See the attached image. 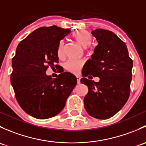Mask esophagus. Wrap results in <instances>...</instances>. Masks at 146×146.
<instances>
[{"instance_id":"obj_1","label":"esophagus","mask_w":146,"mask_h":146,"mask_svg":"<svg viewBox=\"0 0 146 146\" xmlns=\"http://www.w3.org/2000/svg\"><path fill=\"white\" fill-rule=\"evenodd\" d=\"M76 78H77L78 84H79L80 82V77H76Z\"/></svg>"}]
</instances>
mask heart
Returning a JSON list of instances; mask_svg holds the SVG:
<instances>
[{"instance_id":"b5f03b06","label":"heart","mask_w":146,"mask_h":146,"mask_svg":"<svg viewBox=\"0 0 146 146\" xmlns=\"http://www.w3.org/2000/svg\"><path fill=\"white\" fill-rule=\"evenodd\" d=\"M73 39L77 43L82 46L88 48L90 47V44L92 42V37L90 33L86 30H78L75 32L73 35ZM64 53V42L61 41L58 44L57 49V55L58 57H62ZM84 65L82 61H68L65 65V68L68 72L72 73H78L79 70L82 68Z\"/></svg>"}]
</instances>
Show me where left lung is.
<instances>
[{"label": "left lung", "instance_id": "obj_1", "mask_svg": "<svg viewBox=\"0 0 146 146\" xmlns=\"http://www.w3.org/2000/svg\"><path fill=\"white\" fill-rule=\"evenodd\" d=\"M92 35L98 44L92 59L88 60L82 70L85 78L80 82L88 87L84 104L91 117L107 119L117 114L129 99L133 61L126 44L114 32L97 29L92 31ZM91 75L99 77L100 81L95 82L85 78Z\"/></svg>", "mask_w": 146, "mask_h": 146}]
</instances>
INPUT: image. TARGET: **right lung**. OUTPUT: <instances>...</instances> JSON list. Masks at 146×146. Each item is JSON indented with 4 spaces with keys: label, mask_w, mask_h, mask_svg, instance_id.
Listing matches in <instances>:
<instances>
[{
    "label": "right lung",
    "mask_w": 146,
    "mask_h": 146,
    "mask_svg": "<svg viewBox=\"0 0 146 146\" xmlns=\"http://www.w3.org/2000/svg\"><path fill=\"white\" fill-rule=\"evenodd\" d=\"M70 29L58 26L36 29L19 43L12 60L10 82L21 108L33 117L51 118L58 114L77 84L68 72L52 78L46 75L49 67H58L57 49Z\"/></svg>",
    "instance_id": "add662e5"
}]
</instances>
